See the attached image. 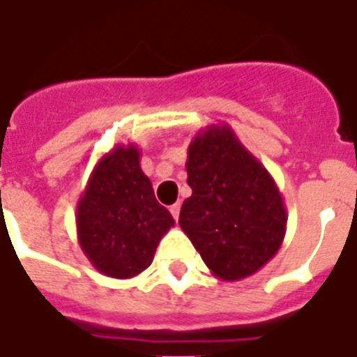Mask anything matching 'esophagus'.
Masks as SVG:
<instances>
[{
	"mask_svg": "<svg viewBox=\"0 0 357 357\" xmlns=\"http://www.w3.org/2000/svg\"><path fill=\"white\" fill-rule=\"evenodd\" d=\"M179 209H181V204H179V202H176L174 206H170V213H172V217L176 218V220L179 218Z\"/></svg>",
	"mask_w": 357,
	"mask_h": 357,
	"instance_id": "obj_1",
	"label": "esophagus"
}]
</instances>
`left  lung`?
Masks as SVG:
<instances>
[{"instance_id":"obj_1","label":"left lung","mask_w":357,"mask_h":357,"mask_svg":"<svg viewBox=\"0 0 357 357\" xmlns=\"http://www.w3.org/2000/svg\"><path fill=\"white\" fill-rule=\"evenodd\" d=\"M179 226L213 276L237 282L276 255L287 211L276 181L228 123H213L192 137Z\"/></svg>"}]
</instances>
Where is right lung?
I'll return each mask as SVG.
<instances>
[{
	"mask_svg": "<svg viewBox=\"0 0 357 357\" xmlns=\"http://www.w3.org/2000/svg\"><path fill=\"white\" fill-rule=\"evenodd\" d=\"M75 224L83 254L105 276L129 280L151 265L174 218L155 200L137 144H116L96 162L77 202Z\"/></svg>",
	"mask_w": 357,
	"mask_h": 357,
	"instance_id": "1",
	"label": "right lung"
}]
</instances>
